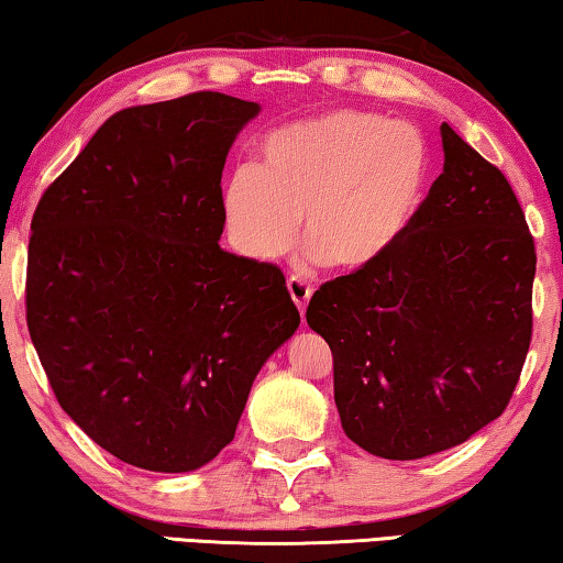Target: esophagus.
<instances>
[{"label": "esophagus", "mask_w": 563, "mask_h": 563, "mask_svg": "<svg viewBox=\"0 0 563 563\" xmlns=\"http://www.w3.org/2000/svg\"><path fill=\"white\" fill-rule=\"evenodd\" d=\"M288 292H290L292 303L298 306L300 316H303L306 308H308V300H310V296H313V288H310L306 280H300V278H296V275H292V278H288Z\"/></svg>", "instance_id": "obj_1"}]
</instances>
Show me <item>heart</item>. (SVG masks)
<instances>
[{"mask_svg":"<svg viewBox=\"0 0 563 563\" xmlns=\"http://www.w3.org/2000/svg\"><path fill=\"white\" fill-rule=\"evenodd\" d=\"M427 156L415 129L372 111H331L273 131L255 166L222 184L232 245L257 263L296 245L308 260L358 273L397 245L424 197Z\"/></svg>","mask_w":563,"mask_h":563,"instance_id":"b5f03b06","label":"heart"}]
</instances>
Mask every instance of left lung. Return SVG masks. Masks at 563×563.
<instances>
[{
	"label": "left lung",
	"instance_id": "left-lung-1",
	"mask_svg": "<svg viewBox=\"0 0 563 563\" xmlns=\"http://www.w3.org/2000/svg\"><path fill=\"white\" fill-rule=\"evenodd\" d=\"M444 169L366 271L321 285L306 321L333 354V399L358 448L450 450L503 415L531 343L536 250L506 176L440 125Z\"/></svg>",
	"mask_w": 563,
	"mask_h": 563
}]
</instances>
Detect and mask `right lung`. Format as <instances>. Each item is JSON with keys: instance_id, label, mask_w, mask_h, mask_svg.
I'll list each match as a JSON object with an SVG mask.
<instances>
[{"instance_id": "right-lung-1", "label": "right lung", "mask_w": 563, "mask_h": 563, "mask_svg": "<svg viewBox=\"0 0 563 563\" xmlns=\"http://www.w3.org/2000/svg\"><path fill=\"white\" fill-rule=\"evenodd\" d=\"M257 113L209 90L123 108L32 217V343L73 422L129 465L220 455L300 323L280 267L220 247L224 158Z\"/></svg>"}]
</instances>
